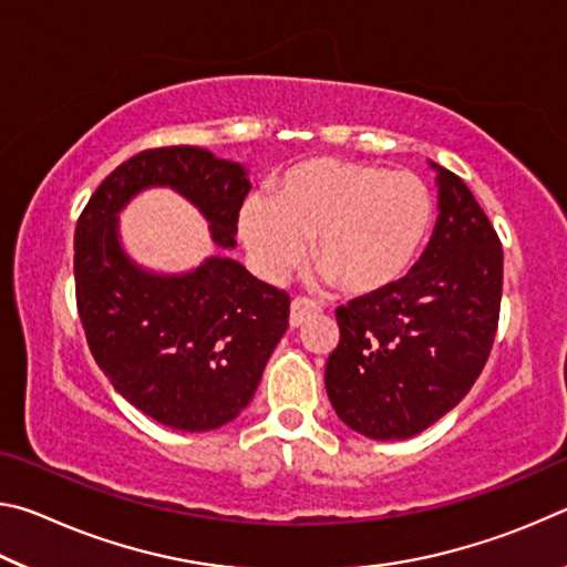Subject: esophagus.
I'll return each mask as SVG.
<instances>
[{"label":"esophagus","mask_w":567,"mask_h":567,"mask_svg":"<svg viewBox=\"0 0 567 567\" xmlns=\"http://www.w3.org/2000/svg\"><path fill=\"white\" fill-rule=\"evenodd\" d=\"M315 315H320V305L297 297V300H292L290 305V328H300L305 320L315 318Z\"/></svg>","instance_id":"obj_1"}]
</instances>
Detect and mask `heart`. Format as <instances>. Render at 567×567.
I'll return each instance as SVG.
<instances>
[{
    "instance_id": "heart-1",
    "label": "heart",
    "mask_w": 567,
    "mask_h": 567,
    "mask_svg": "<svg viewBox=\"0 0 567 567\" xmlns=\"http://www.w3.org/2000/svg\"><path fill=\"white\" fill-rule=\"evenodd\" d=\"M430 225L433 199L415 175L340 157L300 162L270 203L252 199L239 217L247 252L267 280H285L312 239L315 265L348 295H375L402 280Z\"/></svg>"
}]
</instances>
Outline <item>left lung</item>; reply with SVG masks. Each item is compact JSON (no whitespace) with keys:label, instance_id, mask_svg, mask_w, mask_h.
Wrapping results in <instances>:
<instances>
[{"label":"left lung","instance_id":"obj_1","mask_svg":"<svg viewBox=\"0 0 567 567\" xmlns=\"http://www.w3.org/2000/svg\"><path fill=\"white\" fill-rule=\"evenodd\" d=\"M437 172V223L415 267L388 290L338 307L324 364L338 417L372 440L422 433L463 400L491 354L503 247L467 185Z\"/></svg>","mask_w":567,"mask_h":567}]
</instances>
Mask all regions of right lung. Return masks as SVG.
<instances>
[{"label":"right lung","instance_id":"right-lung-1","mask_svg":"<svg viewBox=\"0 0 567 567\" xmlns=\"http://www.w3.org/2000/svg\"><path fill=\"white\" fill-rule=\"evenodd\" d=\"M169 187L233 249L249 179L203 147H157L112 172L74 229L76 310L92 358L120 395L172 430L205 433L243 412L287 330L290 297L233 257L189 272L145 270L120 243V213L142 189Z\"/></svg>","mask_w":567,"mask_h":567}]
</instances>
